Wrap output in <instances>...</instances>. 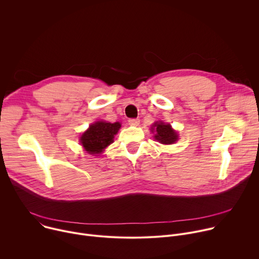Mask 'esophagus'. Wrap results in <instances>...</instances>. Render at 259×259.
<instances>
[{
	"instance_id": "esophagus-1",
	"label": "esophagus",
	"mask_w": 259,
	"mask_h": 259,
	"mask_svg": "<svg viewBox=\"0 0 259 259\" xmlns=\"http://www.w3.org/2000/svg\"><path fill=\"white\" fill-rule=\"evenodd\" d=\"M128 123L131 126H138L139 125V120L138 119H129Z\"/></svg>"
}]
</instances>
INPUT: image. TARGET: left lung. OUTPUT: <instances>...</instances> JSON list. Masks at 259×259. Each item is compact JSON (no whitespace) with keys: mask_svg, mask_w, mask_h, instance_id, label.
Returning <instances> with one entry per match:
<instances>
[{"mask_svg":"<svg viewBox=\"0 0 259 259\" xmlns=\"http://www.w3.org/2000/svg\"><path fill=\"white\" fill-rule=\"evenodd\" d=\"M152 132L155 133V139L162 144H172L178 140L177 132L172 129L171 125L162 121L154 123Z\"/></svg>","mask_w":259,"mask_h":259,"instance_id":"obj_1","label":"left lung"}]
</instances>
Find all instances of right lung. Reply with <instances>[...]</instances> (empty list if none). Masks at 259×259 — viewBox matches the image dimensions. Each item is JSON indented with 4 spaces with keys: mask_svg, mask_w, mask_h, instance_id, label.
<instances>
[{
    "mask_svg": "<svg viewBox=\"0 0 259 259\" xmlns=\"http://www.w3.org/2000/svg\"><path fill=\"white\" fill-rule=\"evenodd\" d=\"M121 128L119 122L109 123L97 121L91 124L89 128L80 137V142L84 150L90 155H99L105 147L113 143L115 135Z\"/></svg>",
    "mask_w": 259,
    "mask_h": 259,
    "instance_id": "add662e5",
    "label": "right lung"
}]
</instances>
